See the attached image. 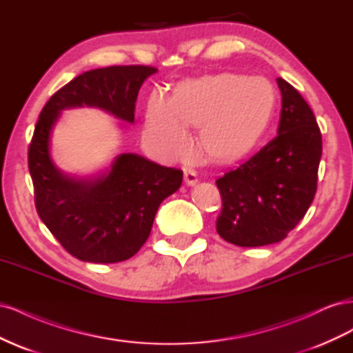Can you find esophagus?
Returning <instances> with one entry per match:
<instances>
[{"instance_id":"1","label":"esophagus","mask_w":353,"mask_h":353,"mask_svg":"<svg viewBox=\"0 0 353 353\" xmlns=\"http://www.w3.org/2000/svg\"><path fill=\"white\" fill-rule=\"evenodd\" d=\"M184 181L187 185H194L197 183V172L191 168H184Z\"/></svg>"}]
</instances>
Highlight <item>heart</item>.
I'll return each instance as SVG.
<instances>
[{
	"instance_id": "heart-1",
	"label": "heart",
	"mask_w": 353,
	"mask_h": 353,
	"mask_svg": "<svg viewBox=\"0 0 353 353\" xmlns=\"http://www.w3.org/2000/svg\"><path fill=\"white\" fill-rule=\"evenodd\" d=\"M263 84L269 90L259 88ZM274 91L256 78L221 73L179 85L174 97L153 94L145 116V134L165 154H184L190 144L187 126H200L203 152L219 162L244 154L268 126Z\"/></svg>"
}]
</instances>
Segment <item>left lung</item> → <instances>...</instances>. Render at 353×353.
Returning <instances> with one entry per match:
<instances>
[{
  "mask_svg": "<svg viewBox=\"0 0 353 353\" xmlns=\"http://www.w3.org/2000/svg\"><path fill=\"white\" fill-rule=\"evenodd\" d=\"M279 131L261 150L216 179L219 236L241 248L279 243L301 221L316 193L323 138L314 112L287 81Z\"/></svg>",
  "mask_w": 353,
  "mask_h": 353,
  "instance_id": "1",
  "label": "left lung"
}]
</instances>
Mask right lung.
<instances>
[{"label": "right lung", "instance_id": "add662e5", "mask_svg": "<svg viewBox=\"0 0 353 353\" xmlns=\"http://www.w3.org/2000/svg\"><path fill=\"white\" fill-rule=\"evenodd\" d=\"M156 72L152 66L88 70L52 94L39 114L28 152L37 212L52 236L79 261L116 263L132 258L150 236L160 203L181 187L183 170L122 153L101 175L70 176L51 160L52 128L61 110L82 105L134 123L138 91Z\"/></svg>", "mask_w": 353, "mask_h": 353}]
</instances>
